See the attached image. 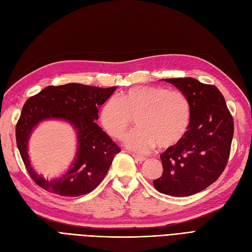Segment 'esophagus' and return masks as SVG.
<instances>
[{
	"label": "esophagus",
	"mask_w": 252,
	"mask_h": 252,
	"mask_svg": "<svg viewBox=\"0 0 252 252\" xmlns=\"http://www.w3.org/2000/svg\"><path fill=\"white\" fill-rule=\"evenodd\" d=\"M132 156H133V158H134L137 162H140V163H142L143 161L147 160V158H145V157L139 156V155H136V154H132Z\"/></svg>",
	"instance_id": "obj_1"
}]
</instances>
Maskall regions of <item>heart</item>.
I'll return each mask as SVG.
<instances>
[{
  "label": "heart",
  "instance_id": "1",
  "mask_svg": "<svg viewBox=\"0 0 252 252\" xmlns=\"http://www.w3.org/2000/svg\"><path fill=\"white\" fill-rule=\"evenodd\" d=\"M191 117L190 103L182 92L158 86H140L111 97L101 105L98 120L111 138L121 140L133 119L137 131L126 138L128 149L149 153L179 143L188 132Z\"/></svg>",
  "mask_w": 252,
  "mask_h": 252
}]
</instances>
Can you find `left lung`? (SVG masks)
Returning <instances> with one entry per match:
<instances>
[{"mask_svg": "<svg viewBox=\"0 0 252 252\" xmlns=\"http://www.w3.org/2000/svg\"><path fill=\"white\" fill-rule=\"evenodd\" d=\"M190 103L191 117L183 139L160 155L163 173L153 184L159 192L188 197L212 185L229 157L233 119L224 97L196 78H166Z\"/></svg>", "mask_w": 252, "mask_h": 252, "instance_id": "1", "label": "left lung"}]
</instances>
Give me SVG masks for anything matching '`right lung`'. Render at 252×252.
<instances>
[{"label": "right lung", "instance_id": "1", "mask_svg": "<svg viewBox=\"0 0 252 252\" xmlns=\"http://www.w3.org/2000/svg\"><path fill=\"white\" fill-rule=\"evenodd\" d=\"M115 90L116 87L102 89L82 84L49 86L25 102L15 137L24 164L38 186L63 197L83 196L98 186L120 152L118 145L95 123L98 108ZM50 119L66 121L78 135L75 161L66 174L51 181L35 172L28 155V142L33 129L42 121Z\"/></svg>", "mask_w": 252, "mask_h": 252}]
</instances>
